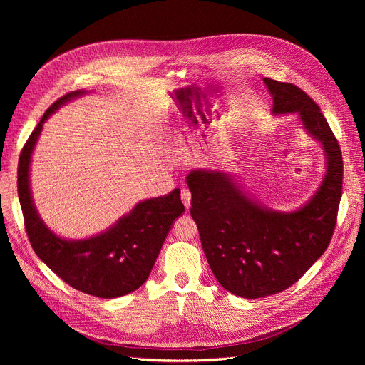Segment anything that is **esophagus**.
<instances>
[{
  "label": "esophagus",
  "instance_id": "34e87169",
  "mask_svg": "<svg viewBox=\"0 0 365 365\" xmlns=\"http://www.w3.org/2000/svg\"><path fill=\"white\" fill-rule=\"evenodd\" d=\"M180 197H182V202H183L186 210H189V207H190V200H192V195H190L189 189L183 187V189H182V193H180Z\"/></svg>",
  "mask_w": 365,
  "mask_h": 365
}]
</instances>
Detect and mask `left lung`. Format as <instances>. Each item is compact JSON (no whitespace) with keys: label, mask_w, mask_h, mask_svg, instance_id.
I'll list each match as a JSON object with an SVG mask.
<instances>
[{"label":"left lung","mask_w":365,"mask_h":365,"mask_svg":"<svg viewBox=\"0 0 365 365\" xmlns=\"http://www.w3.org/2000/svg\"><path fill=\"white\" fill-rule=\"evenodd\" d=\"M273 117H299L325 155L322 180L293 211H274L251 196L231 172L195 169L186 176L190 215L207 263L221 286L244 299L279 293L325 252L342 195V154L321 108L300 88L269 78Z\"/></svg>","instance_id":"8db88e82"}]
</instances>
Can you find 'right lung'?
<instances>
[{
    "mask_svg": "<svg viewBox=\"0 0 365 365\" xmlns=\"http://www.w3.org/2000/svg\"><path fill=\"white\" fill-rule=\"evenodd\" d=\"M73 91L51 106L29 137L19 160V199L24 225L41 262L73 289L102 299H115L137 290L150 276L162 245L185 206L180 189L168 196L144 199L111 227L88 238H66L41 220L33 195L30 168L43 124L68 102L88 95Z\"/></svg>",
    "mask_w": 365,
    "mask_h": 365,
    "instance_id": "obj_1",
    "label": "right lung"
}]
</instances>
